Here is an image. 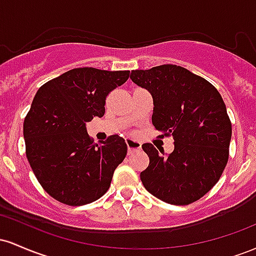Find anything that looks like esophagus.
<instances>
[{"instance_id":"esophagus-1","label":"esophagus","mask_w":256,"mask_h":256,"mask_svg":"<svg viewBox=\"0 0 256 256\" xmlns=\"http://www.w3.org/2000/svg\"><path fill=\"white\" fill-rule=\"evenodd\" d=\"M126 146H128V154H131V152H134V150L140 149V143L138 142V140H130V138H128V140H126Z\"/></svg>"}]
</instances>
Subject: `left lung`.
I'll use <instances>...</instances> for the list:
<instances>
[{
  "instance_id": "obj_1",
  "label": "left lung",
  "mask_w": 256,
  "mask_h": 256,
  "mask_svg": "<svg viewBox=\"0 0 256 256\" xmlns=\"http://www.w3.org/2000/svg\"><path fill=\"white\" fill-rule=\"evenodd\" d=\"M130 78L150 92L154 128L161 137L174 140L168 156L152 143L142 146L149 166L140 172V180L167 204L198 201L219 180L228 158L232 128L219 91L177 64L136 70Z\"/></svg>"
}]
</instances>
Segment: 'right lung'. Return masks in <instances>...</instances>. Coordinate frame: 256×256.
<instances>
[{
	"instance_id": "right-lung-1",
	"label": "right lung",
	"mask_w": 256,
	"mask_h": 256,
	"mask_svg": "<svg viewBox=\"0 0 256 256\" xmlns=\"http://www.w3.org/2000/svg\"><path fill=\"white\" fill-rule=\"evenodd\" d=\"M128 76L130 71L82 67L38 89L24 122L26 156L52 198L64 204L83 206L110 189L128 146L118 134L94 143L86 122L104 116L106 98Z\"/></svg>"
}]
</instances>
